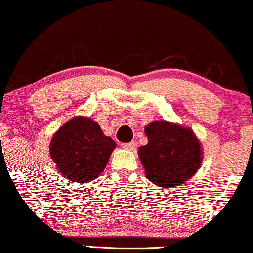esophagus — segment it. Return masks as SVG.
I'll list each match as a JSON object with an SVG mask.
<instances>
[{
    "label": "esophagus",
    "instance_id": "esophagus-1",
    "mask_svg": "<svg viewBox=\"0 0 253 253\" xmlns=\"http://www.w3.org/2000/svg\"><path fill=\"white\" fill-rule=\"evenodd\" d=\"M122 147H123L124 149H127V151H133L134 147H135V142H134V141L124 142V144H122Z\"/></svg>",
    "mask_w": 253,
    "mask_h": 253
}]
</instances>
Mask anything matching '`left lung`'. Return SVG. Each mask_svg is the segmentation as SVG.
I'll return each mask as SVG.
<instances>
[{"label":"left lung","instance_id":"1","mask_svg":"<svg viewBox=\"0 0 253 253\" xmlns=\"http://www.w3.org/2000/svg\"><path fill=\"white\" fill-rule=\"evenodd\" d=\"M145 133L148 144L139 148V157L149 181L169 188L195 174L202 162V151L192 130L154 121L146 126Z\"/></svg>","mask_w":253,"mask_h":253}]
</instances>
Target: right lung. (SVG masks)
<instances>
[{
  "label": "right lung",
  "instance_id": "obj_1",
  "mask_svg": "<svg viewBox=\"0 0 253 253\" xmlns=\"http://www.w3.org/2000/svg\"><path fill=\"white\" fill-rule=\"evenodd\" d=\"M115 141L102 133L89 118L72 119L53 135L50 155L65 178L76 184L98 178L104 171Z\"/></svg>",
  "mask_w": 253,
  "mask_h": 253
}]
</instances>
